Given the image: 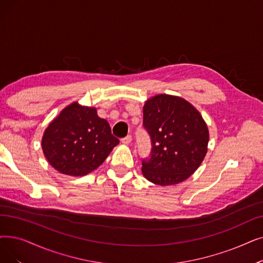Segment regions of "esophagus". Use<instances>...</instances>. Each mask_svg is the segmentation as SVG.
Returning <instances> with one entry per match:
<instances>
[{
	"mask_svg": "<svg viewBox=\"0 0 263 263\" xmlns=\"http://www.w3.org/2000/svg\"><path fill=\"white\" fill-rule=\"evenodd\" d=\"M131 141H132V136L131 135H127V136H125V138L121 139V143L124 144V145H129L131 143Z\"/></svg>",
	"mask_w": 263,
	"mask_h": 263,
	"instance_id": "34e87169",
	"label": "esophagus"
}]
</instances>
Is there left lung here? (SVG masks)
Here are the masks:
<instances>
[{
	"label": "left lung",
	"instance_id": "left-lung-1",
	"mask_svg": "<svg viewBox=\"0 0 263 263\" xmlns=\"http://www.w3.org/2000/svg\"><path fill=\"white\" fill-rule=\"evenodd\" d=\"M143 125L152 142L151 156L142 160V173L156 185H176L202 163L209 129L201 114L179 97L158 95L146 101Z\"/></svg>",
	"mask_w": 263,
	"mask_h": 263
}]
</instances>
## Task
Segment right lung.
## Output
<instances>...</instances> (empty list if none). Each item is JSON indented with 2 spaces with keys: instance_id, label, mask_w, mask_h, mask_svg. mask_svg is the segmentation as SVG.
Here are the masks:
<instances>
[{
  "instance_id": "right-lung-1",
  "label": "right lung",
  "mask_w": 263,
  "mask_h": 263,
  "mask_svg": "<svg viewBox=\"0 0 263 263\" xmlns=\"http://www.w3.org/2000/svg\"><path fill=\"white\" fill-rule=\"evenodd\" d=\"M119 144L105 119L95 107L74 102L65 107L45 130L43 153L60 173L84 176L99 167Z\"/></svg>"
}]
</instances>
